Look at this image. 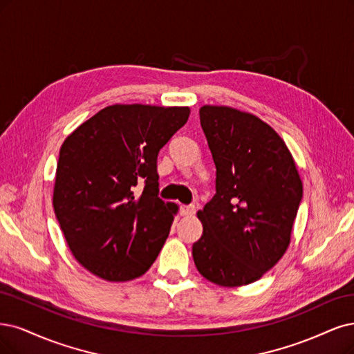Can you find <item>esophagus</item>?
<instances>
[{
	"instance_id": "obj_1",
	"label": "esophagus",
	"mask_w": 354,
	"mask_h": 354,
	"mask_svg": "<svg viewBox=\"0 0 354 354\" xmlns=\"http://www.w3.org/2000/svg\"><path fill=\"white\" fill-rule=\"evenodd\" d=\"M180 214L183 216H190L194 214V206L193 205H181L180 206Z\"/></svg>"
}]
</instances>
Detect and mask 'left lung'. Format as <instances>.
<instances>
[{
  "label": "left lung",
  "instance_id": "obj_1",
  "mask_svg": "<svg viewBox=\"0 0 354 354\" xmlns=\"http://www.w3.org/2000/svg\"><path fill=\"white\" fill-rule=\"evenodd\" d=\"M199 115L216 193L198 212L203 233L193 261L214 284L246 286L286 253L303 185L287 145L261 118L215 105H203Z\"/></svg>",
  "mask_w": 354,
  "mask_h": 354
}]
</instances>
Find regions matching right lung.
<instances>
[{
  "label": "right lung",
  "mask_w": 354,
  "mask_h": 354,
  "mask_svg": "<svg viewBox=\"0 0 354 354\" xmlns=\"http://www.w3.org/2000/svg\"><path fill=\"white\" fill-rule=\"evenodd\" d=\"M189 114V106L117 104L61 146L54 211L73 256L96 277L130 281L162 249L178 208L158 198L156 160Z\"/></svg>",
  "instance_id": "obj_1"
}]
</instances>
